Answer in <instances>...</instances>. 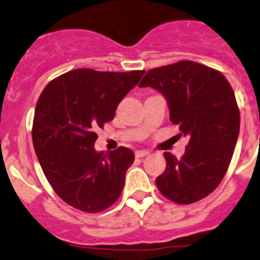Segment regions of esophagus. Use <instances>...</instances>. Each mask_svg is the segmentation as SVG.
<instances>
[{
    "instance_id": "esophagus-1",
    "label": "esophagus",
    "mask_w": 260,
    "mask_h": 260,
    "mask_svg": "<svg viewBox=\"0 0 260 260\" xmlns=\"http://www.w3.org/2000/svg\"><path fill=\"white\" fill-rule=\"evenodd\" d=\"M150 154V152L146 151V150H139V151H136V157L137 158H143L145 155Z\"/></svg>"
}]
</instances>
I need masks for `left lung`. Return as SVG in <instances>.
Returning <instances> with one entry per match:
<instances>
[{"label": "left lung", "instance_id": "left-lung-1", "mask_svg": "<svg viewBox=\"0 0 260 260\" xmlns=\"http://www.w3.org/2000/svg\"><path fill=\"white\" fill-rule=\"evenodd\" d=\"M139 86L161 92L171 122L190 138L181 159L164 152L166 169L155 179L159 191L178 205L208 196L227 172L240 129L231 84L212 68L182 60L147 71Z\"/></svg>", "mask_w": 260, "mask_h": 260}]
</instances>
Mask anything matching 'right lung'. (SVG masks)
<instances>
[{
  "label": "right lung",
  "instance_id": "obj_1",
  "mask_svg": "<svg viewBox=\"0 0 260 260\" xmlns=\"http://www.w3.org/2000/svg\"><path fill=\"white\" fill-rule=\"evenodd\" d=\"M144 74L77 69L41 92L33 120L34 151L55 193L74 208L99 213L120 197L134 153L123 146L98 152L96 131L114 119Z\"/></svg>",
  "mask_w": 260,
  "mask_h": 260
}]
</instances>
